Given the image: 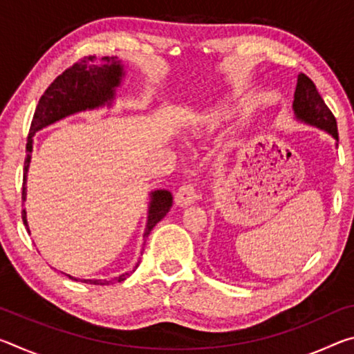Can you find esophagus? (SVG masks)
Here are the masks:
<instances>
[{"mask_svg": "<svg viewBox=\"0 0 354 354\" xmlns=\"http://www.w3.org/2000/svg\"><path fill=\"white\" fill-rule=\"evenodd\" d=\"M196 196H198V190H196V184L187 181V183H183L179 185V189L176 192V203L179 206H187L192 205L196 200Z\"/></svg>", "mask_w": 354, "mask_h": 354, "instance_id": "1", "label": "esophagus"}]
</instances>
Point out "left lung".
Returning a JSON list of instances; mask_svg holds the SVG:
<instances>
[{"instance_id":"1","label":"left lung","mask_w":354,"mask_h":354,"mask_svg":"<svg viewBox=\"0 0 354 354\" xmlns=\"http://www.w3.org/2000/svg\"><path fill=\"white\" fill-rule=\"evenodd\" d=\"M293 111H295L299 120L328 131L335 140H339L337 122H335L334 113L329 111V107L320 97L313 80L304 73L298 76Z\"/></svg>"}]
</instances>
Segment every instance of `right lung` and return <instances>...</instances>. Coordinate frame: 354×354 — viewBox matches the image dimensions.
<instances>
[{
	"label": "right lung",
	"mask_w": 354,
	"mask_h": 354,
	"mask_svg": "<svg viewBox=\"0 0 354 354\" xmlns=\"http://www.w3.org/2000/svg\"><path fill=\"white\" fill-rule=\"evenodd\" d=\"M103 64H95L93 56H84L77 59L71 67L64 70L41 95L39 100V104L35 107L31 128H29L28 143H26V159L25 167H23V190H21V200L26 198V173L29 167V159H31V149H32V136L37 133L39 129L48 127V124L57 122L64 117L70 115V113L93 109L104 104L113 97V88H115L120 80L123 76V68L115 59L103 57L101 59ZM173 203V196L169 190H156L151 194V203H149V212H148V223L145 230V237H148L156 223L162 220L167 212L170 211ZM23 223L28 227L26 221V211H21ZM29 232V230H28ZM134 272V270H133ZM131 272V273H133ZM70 279L76 278L70 277ZM129 277V273H123L120 277L113 278V281L122 283ZM82 283L95 284V286H104L109 284L111 281L106 279H82Z\"/></svg>",
	"instance_id": "right-lung-1"
}]
</instances>
